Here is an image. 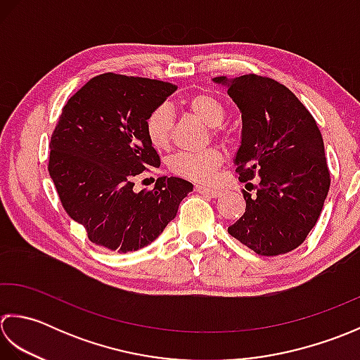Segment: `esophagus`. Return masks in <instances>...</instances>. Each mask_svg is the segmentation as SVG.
Instances as JSON below:
<instances>
[{
  "label": "esophagus",
  "mask_w": 360,
  "mask_h": 360,
  "mask_svg": "<svg viewBox=\"0 0 360 360\" xmlns=\"http://www.w3.org/2000/svg\"><path fill=\"white\" fill-rule=\"evenodd\" d=\"M197 193H200L207 197H211V199H217V197L222 195V191L217 188H205V186H195Z\"/></svg>",
  "instance_id": "1"
}]
</instances>
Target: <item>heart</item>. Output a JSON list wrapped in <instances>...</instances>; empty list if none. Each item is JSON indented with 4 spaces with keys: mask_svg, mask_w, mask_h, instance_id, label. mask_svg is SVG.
<instances>
[{
    "mask_svg": "<svg viewBox=\"0 0 360 360\" xmlns=\"http://www.w3.org/2000/svg\"><path fill=\"white\" fill-rule=\"evenodd\" d=\"M186 108L211 127L212 136H224L221 129L226 118V107L224 102L211 93H197L185 102ZM174 126L172 108L167 104H160L152 108L146 116L144 131L149 143L155 149H166L171 143ZM169 169L194 183H211L219 167L222 165V155L216 149L202 152H180L169 160Z\"/></svg>",
    "mask_w": 360,
    "mask_h": 360,
    "instance_id": "heart-1",
    "label": "heart"
}]
</instances>
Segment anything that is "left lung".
<instances>
[{
  "instance_id": "1",
  "label": "left lung",
  "mask_w": 360,
  "mask_h": 360,
  "mask_svg": "<svg viewBox=\"0 0 360 360\" xmlns=\"http://www.w3.org/2000/svg\"><path fill=\"white\" fill-rule=\"evenodd\" d=\"M214 82L229 86L242 113L239 180L259 177L255 194L242 191L245 212L229 233L262 256L292 252L317 224L331 185L317 122L275 79L244 75Z\"/></svg>"
}]
</instances>
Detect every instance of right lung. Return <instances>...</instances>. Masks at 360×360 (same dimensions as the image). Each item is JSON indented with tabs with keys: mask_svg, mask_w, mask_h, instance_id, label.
Listing matches in <instances>:
<instances>
[{
	"mask_svg": "<svg viewBox=\"0 0 360 360\" xmlns=\"http://www.w3.org/2000/svg\"><path fill=\"white\" fill-rule=\"evenodd\" d=\"M177 86L104 72L72 94L51 135L48 171L67 214L93 244L127 253L155 240L177 216L193 183L158 177L135 193V177L160 166L146 116Z\"/></svg>",
	"mask_w": 360,
	"mask_h": 360,
	"instance_id": "right-lung-1",
	"label": "right lung"
}]
</instances>
